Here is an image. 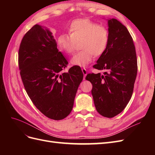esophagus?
Wrapping results in <instances>:
<instances>
[{"mask_svg":"<svg viewBox=\"0 0 155 155\" xmlns=\"http://www.w3.org/2000/svg\"><path fill=\"white\" fill-rule=\"evenodd\" d=\"M82 72H83V75H84V78H83V79H85V77H86V76H87V70H86L85 68H82Z\"/></svg>","mask_w":155,"mask_h":155,"instance_id":"1","label":"esophagus"}]
</instances>
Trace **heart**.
<instances>
[{
	"label": "heart",
	"mask_w": 155,
	"mask_h": 155,
	"mask_svg": "<svg viewBox=\"0 0 155 155\" xmlns=\"http://www.w3.org/2000/svg\"><path fill=\"white\" fill-rule=\"evenodd\" d=\"M69 34H61L58 37L59 48L67 54L73 53L75 45L79 42L81 51L75 54L70 60L73 65L85 67L91 62L93 54L101 55L105 51L109 41V31L88 18L73 21L68 27Z\"/></svg>",
	"instance_id": "b5f03b06"
}]
</instances>
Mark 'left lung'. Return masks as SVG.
I'll list each match as a JSON object with an SVG mask.
<instances>
[{
    "instance_id": "obj_1",
    "label": "left lung",
    "mask_w": 155,
    "mask_h": 155,
    "mask_svg": "<svg viewBox=\"0 0 155 155\" xmlns=\"http://www.w3.org/2000/svg\"><path fill=\"white\" fill-rule=\"evenodd\" d=\"M109 41L105 51L93 67L103 74H88L92 95L97 111L113 118L125 109L133 94L137 75V59L132 37L116 18L108 19Z\"/></svg>"
}]
</instances>
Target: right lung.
Returning a JSON list of instances; mask_svg holds the SVG:
<instances>
[{"label": "right lung", "mask_w": 155, "mask_h": 155, "mask_svg": "<svg viewBox=\"0 0 155 155\" xmlns=\"http://www.w3.org/2000/svg\"><path fill=\"white\" fill-rule=\"evenodd\" d=\"M46 28L35 25L23 37L18 50V67L23 85L33 104L54 120L71 112L83 74L79 66L64 72L68 61Z\"/></svg>", "instance_id": "1"}]
</instances>
